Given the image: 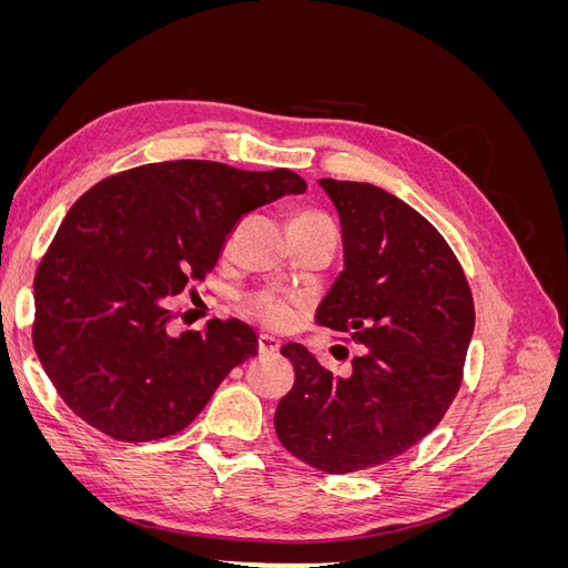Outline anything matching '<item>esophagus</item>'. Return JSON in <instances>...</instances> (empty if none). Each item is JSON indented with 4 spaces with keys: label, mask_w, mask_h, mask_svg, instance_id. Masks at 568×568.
Segmentation results:
<instances>
[{
    "label": "esophagus",
    "mask_w": 568,
    "mask_h": 568,
    "mask_svg": "<svg viewBox=\"0 0 568 568\" xmlns=\"http://www.w3.org/2000/svg\"><path fill=\"white\" fill-rule=\"evenodd\" d=\"M280 346L282 343L274 338V336H267V334H261L257 336V353H261L263 357L265 355H277L280 353Z\"/></svg>",
    "instance_id": "obj_1"
}]
</instances>
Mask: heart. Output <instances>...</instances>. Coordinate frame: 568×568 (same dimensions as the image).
<instances>
[{
	"instance_id": "1",
	"label": "heart",
	"mask_w": 568,
	"mask_h": 568,
	"mask_svg": "<svg viewBox=\"0 0 568 568\" xmlns=\"http://www.w3.org/2000/svg\"><path fill=\"white\" fill-rule=\"evenodd\" d=\"M303 227H332V222L326 220L322 213L317 211H301L291 220L288 230H303ZM246 313L255 320H261L265 326H284L291 317V311L284 298L274 296V294H255L246 301Z\"/></svg>"
}]
</instances>
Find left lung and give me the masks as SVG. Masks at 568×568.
Instances as JSON below:
<instances>
[{
  "label": "left lung",
  "mask_w": 568,
  "mask_h": 568,
  "mask_svg": "<svg viewBox=\"0 0 568 568\" xmlns=\"http://www.w3.org/2000/svg\"><path fill=\"white\" fill-rule=\"evenodd\" d=\"M341 217L346 270L317 324L363 348L346 376L301 343L296 379L274 412L284 448L324 474L379 467L432 434L453 405L474 334V298L440 232L367 182L320 180Z\"/></svg>",
  "instance_id": "left-lung-1"
}]
</instances>
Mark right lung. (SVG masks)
<instances>
[{
  "mask_svg": "<svg viewBox=\"0 0 568 568\" xmlns=\"http://www.w3.org/2000/svg\"><path fill=\"white\" fill-rule=\"evenodd\" d=\"M305 186L286 168L165 161L84 192L36 272L32 346L61 400L123 443L192 424L257 336L239 320L170 336L163 298L205 280L246 213Z\"/></svg>",
  "mask_w": 568,
  "mask_h": 568,
  "instance_id": "1",
  "label": "right lung"
}]
</instances>
